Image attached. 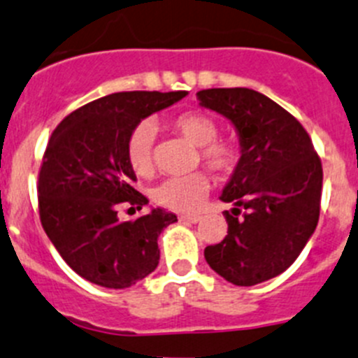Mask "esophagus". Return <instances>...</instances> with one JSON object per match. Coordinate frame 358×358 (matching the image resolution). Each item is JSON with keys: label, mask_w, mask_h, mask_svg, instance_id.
<instances>
[{"label": "esophagus", "mask_w": 358, "mask_h": 358, "mask_svg": "<svg viewBox=\"0 0 358 358\" xmlns=\"http://www.w3.org/2000/svg\"><path fill=\"white\" fill-rule=\"evenodd\" d=\"M180 220L189 222V224H197V222H201V217L199 215H182V217H180Z\"/></svg>", "instance_id": "1"}]
</instances>
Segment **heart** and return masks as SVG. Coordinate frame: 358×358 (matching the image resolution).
Here are the masks:
<instances>
[{"instance_id": "b5f03b06", "label": "heart", "mask_w": 358, "mask_h": 358, "mask_svg": "<svg viewBox=\"0 0 358 358\" xmlns=\"http://www.w3.org/2000/svg\"><path fill=\"white\" fill-rule=\"evenodd\" d=\"M173 127L190 143L201 147V157L211 171L225 173L238 161V150L231 143L215 141L217 124L201 113H182L173 120ZM155 126L150 120L138 124L127 140V159L138 175H147L152 169V150L155 143ZM208 182L203 173L166 178L152 190L155 203L175 211L196 210L208 194Z\"/></svg>"}]
</instances>
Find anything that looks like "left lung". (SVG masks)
Segmentation results:
<instances>
[{
	"label": "left lung",
	"mask_w": 358,
	"mask_h": 358,
	"mask_svg": "<svg viewBox=\"0 0 358 358\" xmlns=\"http://www.w3.org/2000/svg\"><path fill=\"white\" fill-rule=\"evenodd\" d=\"M203 108L234 126L239 159L222 190L227 236L204 248L215 273L239 287L282 275L313 236L320 215L322 162L311 138L287 110L260 92L206 89L197 92ZM247 210L238 219V208Z\"/></svg>",
	"instance_id": "1"
}]
</instances>
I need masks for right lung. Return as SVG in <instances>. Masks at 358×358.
I'll return each mask as SVG.
<instances>
[{
  "label": "right lung",
  "mask_w": 358,
  "mask_h": 358,
  "mask_svg": "<svg viewBox=\"0 0 358 358\" xmlns=\"http://www.w3.org/2000/svg\"><path fill=\"white\" fill-rule=\"evenodd\" d=\"M187 91L105 96L69 113L54 129L38 176L40 220L76 275L105 289H127L159 264L157 238L176 215L161 208L120 220L117 206L148 204L131 182L129 134L143 119L175 105Z\"/></svg>",
  "instance_id": "add662e5"
}]
</instances>
